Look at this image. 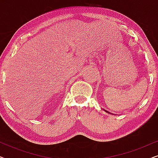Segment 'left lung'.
Masks as SVG:
<instances>
[{
	"mask_svg": "<svg viewBox=\"0 0 158 158\" xmlns=\"http://www.w3.org/2000/svg\"><path fill=\"white\" fill-rule=\"evenodd\" d=\"M104 111H105L106 112H108V113H109V111H106V110H104ZM109 114H111V113H109Z\"/></svg>",
	"mask_w": 158,
	"mask_h": 158,
	"instance_id": "left-lung-1",
	"label": "left lung"
}]
</instances>
